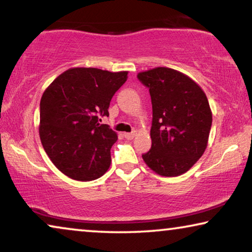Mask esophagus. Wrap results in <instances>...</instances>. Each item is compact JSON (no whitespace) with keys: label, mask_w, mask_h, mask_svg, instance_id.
Segmentation results:
<instances>
[{"label":"esophagus","mask_w":252,"mask_h":252,"mask_svg":"<svg viewBox=\"0 0 252 252\" xmlns=\"http://www.w3.org/2000/svg\"><path fill=\"white\" fill-rule=\"evenodd\" d=\"M125 137L126 139H129V140H131V139L136 137V131H133V132H130V133H125Z\"/></svg>","instance_id":"34e87169"}]
</instances>
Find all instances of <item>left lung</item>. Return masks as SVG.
Listing matches in <instances>:
<instances>
[{
	"mask_svg": "<svg viewBox=\"0 0 252 252\" xmlns=\"http://www.w3.org/2000/svg\"><path fill=\"white\" fill-rule=\"evenodd\" d=\"M137 77L149 89L153 105L152 148L142 159L162 176L186 173L207 147L213 116L206 94L192 79L170 67Z\"/></svg>",
	"mask_w": 252,
	"mask_h": 252,
	"instance_id": "left-lung-1",
	"label": "left lung"
}]
</instances>
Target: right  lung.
I'll list each match as a JSON object with an SVG mask.
<instances>
[{
    "instance_id": "right-lung-1",
    "label": "right lung",
    "mask_w": 252,
    "mask_h": 252,
    "mask_svg": "<svg viewBox=\"0 0 252 252\" xmlns=\"http://www.w3.org/2000/svg\"><path fill=\"white\" fill-rule=\"evenodd\" d=\"M127 71L72 67L55 79L40 99L39 137L56 167L77 181H93L111 165L118 134L99 116H108L114 94Z\"/></svg>"
}]
</instances>
